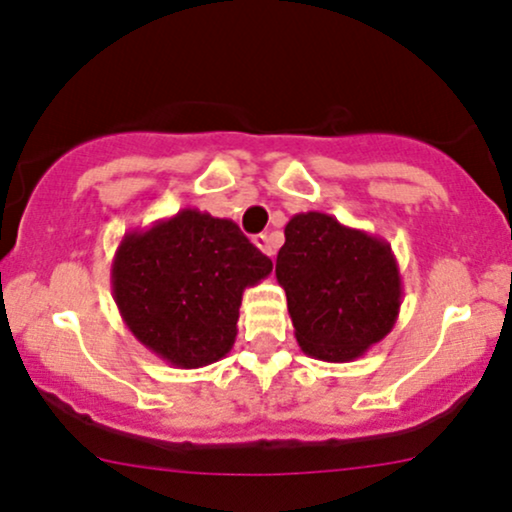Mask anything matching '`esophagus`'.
Segmentation results:
<instances>
[{
    "mask_svg": "<svg viewBox=\"0 0 512 512\" xmlns=\"http://www.w3.org/2000/svg\"><path fill=\"white\" fill-rule=\"evenodd\" d=\"M254 244H256L258 249H261L263 254H266V256H270V258L275 256V246H273V242H270L268 234H256V237H254Z\"/></svg>",
    "mask_w": 512,
    "mask_h": 512,
    "instance_id": "1",
    "label": "esophagus"
}]
</instances>
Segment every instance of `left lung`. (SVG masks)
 Here are the masks:
<instances>
[{
  "mask_svg": "<svg viewBox=\"0 0 512 512\" xmlns=\"http://www.w3.org/2000/svg\"><path fill=\"white\" fill-rule=\"evenodd\" d=\"M275 278L294 338L321 362H352L398 321L402 278L386 239L309 210L285 225Z\"/></svg>",
  "mask_w": 512,
  "mask_h": 512,
  "instance_id": "obj_1",
  "label": "left lung"
}]
</instances>
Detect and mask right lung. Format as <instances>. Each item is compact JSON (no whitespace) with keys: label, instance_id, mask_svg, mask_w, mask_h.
<instances>
[{"label":"right lung","instance_id":"add662e5","mask_svg":"<svg viewBox=\"0 0 512 512\" xmlns=\"http://www.w3.org/2000/svg\"><path fill=\"white\" fill-rule=\"evenodd\" d=\"M273 270L232 220L184 208L122 237L112 297L126 328L177 369L220 362L237 338L246 287Z\"/></svg>","mask_w":512,"mask_h":512}]
</instances>
